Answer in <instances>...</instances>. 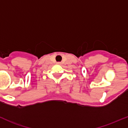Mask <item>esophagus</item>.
<instances>
[{"label":"esophagus","mask_w":128,"mask_h":128,"mask_svg":"<svg viewBox=\"0 0 128 128\" xmlns=\"http://www.w3.org/2000/svg\"><path fill=\"white\" fill-rule=\"evenodd\" d=\"M57 64H61V62H58Z\"/></svg>","instance_id":"esophagus-1"}]
</instances>
